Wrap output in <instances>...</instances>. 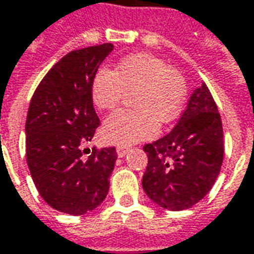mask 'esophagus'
Segmentation results:
<instances>
[{
	"instance_id": "obj_1",
	"label": "esophagus",
	"mask_w": 254,
	"mask_h": 254,
	"mask_svg": "<svg viewBox=\"0 0 254 254\" xmlns=\"http://www.w3.org/2000/svg\"><path fill=\"white\" fill-rule=\"evenodd\" d=\"M116 152H117V156H120V158H123L124 155L128 152V148L126 147H117V149H116Z\"/></svg>"
}]
</instances>
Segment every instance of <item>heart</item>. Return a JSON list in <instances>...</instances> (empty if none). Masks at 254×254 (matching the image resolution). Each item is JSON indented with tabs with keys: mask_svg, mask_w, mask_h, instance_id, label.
I'll return each instance as SVG.
<instances>
[{
	"mask_svg": "<svg viewBox=\"0 0 254 254\" xmlns=\"http://www.w3.org/2000/svg\"><path fill=\"white\" fill-rule=\"evenodd\" d=\"M126 91L135 92L132 103L138 110H117L102 127V138L122 147L154 138L158 122H172L183 106L186 83L165 61L138 53L122 60L116 71L100 68L92 81V100L99 110L117 106Z\"/></svg>",
	"mask_w": 254,
	"mask_h": 254,
	"instance_id": "b5f03b06",
	"label": "heart"
}]
</instances>
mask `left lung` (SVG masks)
I'll use <instances>...</instances> for the list:
<instances>
[{
  "mask_svg": "<svg viewBox=\"0 0 254 254\" xmlns=\"http://www.w3.org/2000/svg\"><path fill=\"white\" fill-rule=\"evenodd\" d=\"M145 194L165 210L182 211L204 198L224 159V131L218 107L205 83L193 91L175 128L147 144Z\"/></svg>",
  "mask_w": 254,
  "mask_h": 254,
  "instance_id": "8db88e82",
  "label": "left lung"
}]
</instances>
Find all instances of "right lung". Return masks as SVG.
Instances as JSON below:
<instances>
[{"label":"right lung","mask_w":254,"mask_h":254,"mask_svg":"<svg viewBox=\"0 0 254 254\" xmlns=\"http://www.w3.org/2000/svg\"><path fill=\"white\" fill-rule=\"evenodd\" d=\"M113 49L105 43L68 53L46 74L29 105L26 162L42 198L60 212L83 215L109 193L116 148H93L88 159L82 148L99 126L92 81Z\"/></svg>","instance_id":"1"}]
</instances>
